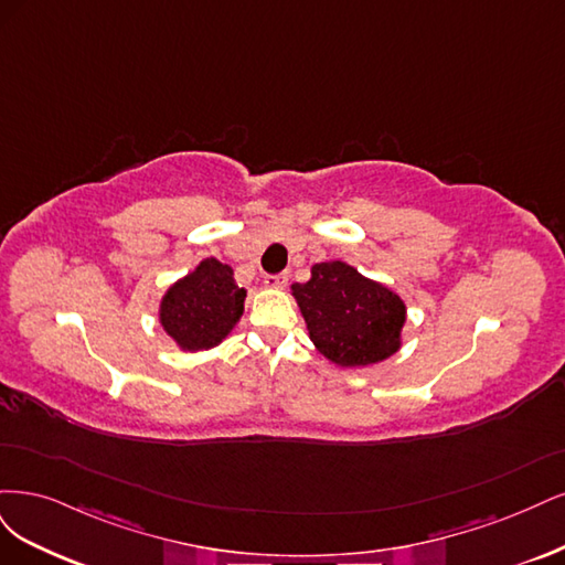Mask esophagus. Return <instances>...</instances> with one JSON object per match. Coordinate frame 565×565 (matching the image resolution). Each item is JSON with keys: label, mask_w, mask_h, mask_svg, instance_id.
<instances>
[{"label": "esophagus", "mask_w": 565, "mask_h": 565, "mask_svg": "<svg viewBox=\"0 0 565 565\" xmlns=\"http://www.w3.org/2000/svg\"><path fill=\"white\" fill-rule=\"evenodd\" d=\"M265 284L269 286V288H286V284H288V271H279V275H267L265 277Z\"/></svg>", "instance_id": "1"}]
</instances>
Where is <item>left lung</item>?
Wrapping results in <instances>:
<instances>
[{
  "label": "left lung",
  "instance_id": "obj_1",
  "mask_svg": "<svg viewBox=\"0 0 565 565\" xmlns=\"http://www.w3.org/2000/svg\"><path fill=\"white\" fill-rule=\"evenodd\" d=\"M294 298L315 348L342 369L371 366L402 348L406 305L394 290L342 263H319Z\"/></svg>",
  "mask_w": 565,
  "mask_h": 565
}]
</instances>
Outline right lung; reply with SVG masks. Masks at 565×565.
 Instances as JSON below:
<instances>
[{
  "mask_svg": "<svg viewBox=\"0 0 565 565\" xmlns=\"http://www.w3.org/2000/svg\"><path fill=\"white\" fill-rule=\"evenodd\" d=\"M244 298L246 290L236 286L232 267L206 258L163 294L159 323L183 352L211 350L242 319Z\"/></svg>",
  "mask_w": 565,
  "mask_h": 565,
  "instance_id": "right-lung-1",
  "label": "right lung"
}]
</instances>
